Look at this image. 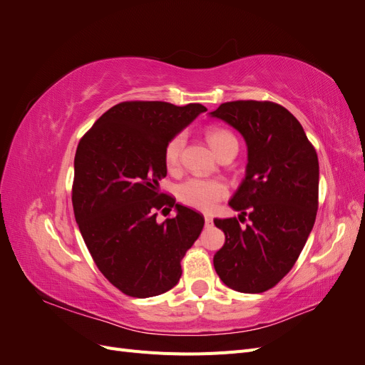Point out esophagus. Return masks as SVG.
Masks as SVG:
<instances>
[{
	"instance_id": "obj_1",
	"label": "esophagus",
	"mask_w": 365,
	"mask_h": 365,
	"mask_svg": "<svg viewBox=\"0 0 365 365\" xmlns=\"http://www.w3.org/2000/svg\"><path fill=\"white\" fill-rule=\"evenodd\" d=\"M204 219H205V225H207V227H210V225L213 224V217L210 216V215H205V216H204Z\"/></svg>"
}]
</instances>
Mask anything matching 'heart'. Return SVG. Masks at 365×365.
<instances>
[{
	"label": "heart",
	"instance_id": "b5f03b06",
	"mask_svg": "<svg viewBox=\"0 0 365 365\" xmlns=\"http://www.w3.org/2000/svg\"><path fill=\"white\" fill-rule=\"evenodd\" d=\"M207 141L212 149L217 153L228 141L236 140L235 135L227 129L213 128L207 130ZM184 145V135L176 134L173 135L164 148V163L169 169H175L180 163L181 149ZM178 200L193 208L202 210V212H210L216 207L219 201H222L228 195V187L224 181L216 178H202V176H190L182 181L178 189H176Z\"/></svg>",
	"mask_w": 365,
	"mask_h": 365
}]
</instances>
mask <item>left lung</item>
Masks as SVG:
<instances>
[{
    "label": "left lung",
    "mask_w": 365,
    "mask_h": 365,
    "mask_svg": "<svg viewBox=\"0 0 365 365\" xmlns=\"http://www.w3.org/2000/svg\"><path fill=\"white\" fill-rule=\"evenodd\" d=\"M213 117L244 135L245 180L230 205L250 219H215L225 244L213 257L228 288L259 294L274 288L295 264L311 235L318 208L319 165L304 129L286 108L268 101H235Z\"/></svg>",
    "instance_id": "8db88e82"
}]
</instances>
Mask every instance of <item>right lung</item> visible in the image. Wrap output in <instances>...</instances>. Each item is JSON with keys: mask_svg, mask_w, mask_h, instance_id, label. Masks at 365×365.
<instances>
[{"mask_svg": "<svg viewBox=\"0 0 365 365\" xmlns=\"http://www.w3.org/2000/svg\"><path fill=\"white\" fill-rule=\"evenodd\" d=\"M207 108L168 102H121L81 138L71 201L76 222L106 280L129 297L168 292L181 279V260L204 227V216L160 192L168 175L164 148ZM175 205L163 225L160 209Z\"/></svg>", "mask_w": 365, "mask_h": 365, "instance_id": "add662e5", "label": "right lung"}]
</instances>
